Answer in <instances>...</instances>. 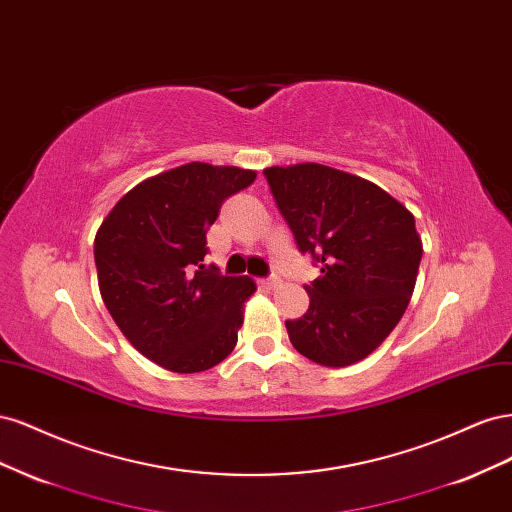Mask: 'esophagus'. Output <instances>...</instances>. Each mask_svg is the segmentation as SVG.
<instances>
[{"label":"esophagus","instance_id":"esophagus-1","mask_svg":"<svg viewBox=\"0 0 512 512\" xmlns=\"http://www.w3.org/2000/svg\"><path fill=\"white\" fill-rule=\"evenodd\" d=\"M262 286H267L269 290H275L277 286H282V280L277 275H271V277H267V280H262Z\"/></svg>","mask_w":512,"mask_h":512}]
</instances>
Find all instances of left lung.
Wrapping results in <instances>:
<instances>
[{
  "label": "left lung",
  "instance_id": "obj_1",
  "mask_svg": "<svg viewBox=\"0 0 512 512\" xmlns=\"http://www.w3.org/2000/svg\"><path fill=\"white\" fill-rule=\"evenodd\" d=\"M275 205L320 277L307 312L286 320L292 346L324 367L363 361L410 303L423 243L414 215L376 183L322 164L265 168Z\"/></svg>",
  "mask_w": 512,
  "mask_h": 512
}]
</instances>
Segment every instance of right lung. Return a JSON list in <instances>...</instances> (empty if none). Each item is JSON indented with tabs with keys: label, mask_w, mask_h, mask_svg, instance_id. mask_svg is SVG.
<instances>
[{
	"label": "right lung",
	"mask_w": 512,
	"mask_h": 512,
	"mask_svg": "<svg viewBox=\"0 0 512 512\" xmlns=\"http://www.w3.org/2000/svg\"><path fill=\"white\" fill-rule=\"evenodd\" d=\"M254 170L190 162L145 179L102 222L94 258L108 314L128 342L168 371L196 374L237 344L256 284L205 267L207 230Z\"/></svg>",
	"instance_id": "1"
}]
</instances>
